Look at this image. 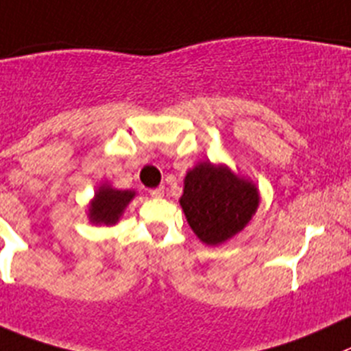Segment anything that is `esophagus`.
Here are the masks:
<instances>
[{
    "label": "esophagus",
    "mask_w": 351,
    "mask_h": 351,
    "mask_svg": "<svg viewBox=\"0 0 351 351\" xmlns=\"http://www.w3.org/2000/svg\"><path fill=\"white\" fill-rule=\"evenodd\" d=\"M149 195H152L153 198H162V196L165 195V188H163V186H158V188L152 189V191H149Z\"/></svg>",
    "instance_id": "34e87169"
}]
</instances>
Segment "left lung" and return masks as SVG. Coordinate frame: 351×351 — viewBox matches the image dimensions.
<instances>
[{"label": "left lung", "instance_id": "obj_1", "mask_svg": "<svg viewBox=\"0 0 351 351\" xmlns=\"http://www.w3.org/2000/svg\"><path fill=\"white\" fill-rule=\"evenodd\" d=\"M182 210L199 241L217 246L246 228L258 208V189L226 165L202 162L186 173Z\"/></svg>", "mask_w": 351, "mask_h": 351}]
</instances>
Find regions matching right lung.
I'll use <instances>...</instances> for the list:
<instances>
[{
    "instance_id": "obj_1",
    "label": "right lung",
    "mask_w": 351,
    "mask_h": 351,
    "mask_svg": "<svg viewBox=\"0 0 351 351\" xmlns=\"http://www.w3.org/2000/svg\"><path fill=\"white\" fill-rule=\"evenodd\" d=\"M136 196L134 191H122L115 189L110 184L99 186L95 198L89 203L88 217L93 223H105V226H115L125 206L129 205Z\"/></svg>"
}]
</instances>
